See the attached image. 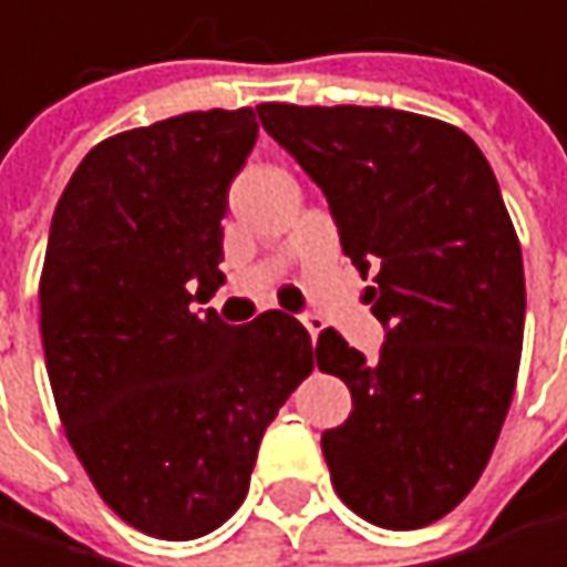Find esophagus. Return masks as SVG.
Masks as SVG:
<instances>
[{
	"mask_svg": "<svg viewBox=\"0 0 567 567\" xmlns=\"http://www.w3.org/2000/svg\"><path fill=\"white\" fill-rule=\"evenodd\" d=\"M300 323L307 327V333H310V340H317V333L323 330V320H320L317 313H300Z\"/></svg>",
	"mask_w": 567,
	"mask_h": 567,
	"instance_id": "1",
	"label": "esophagus"
}]
</instances>
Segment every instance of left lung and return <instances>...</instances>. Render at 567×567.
I'll use <instances>...</instances> for the list:
<instances>
[{
	"label": "left lung",
	"instance_id": "left-lung-1",
	"mask_svg": "<svg viewBox=\"0 0 567 567\" xmlns=\"http://www.w3.org/2000/svg\"><path fill=\"white\" fill-rule=\"evenodd\" d=\"M257 116L378 284V361L337 330L313 347L353 401L320 437L333 491L378 528H424L477 484L518 381L525 267L498 179L467 133L417 113L264 103Z\"/></svg>",
	"mask_w": 567,
	"mask_h": 567
}]
</instances>
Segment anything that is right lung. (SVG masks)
<instances>
[{
	"label": "right lung",
	"instance_id": "right-lung-1",
	"mask_svg": "<svg viewBox=\"0 0 567 567\" xmlns=\"http://www.w3.org/2000/svg\"><path fill=\"white\" fill-rule=\"evenodd\" d=\"M254 143V110L103 140L49 227L39 327L65 437L100 498L166 542L244 505L267 424L313 368L290 313L234 327L193 307L224 284L227 196Z\"/></svg>",
	"mask_w": 567,
	"mask_h": 567
}]
</instances>
